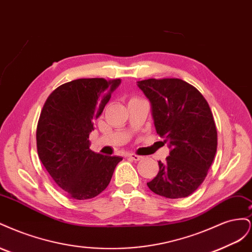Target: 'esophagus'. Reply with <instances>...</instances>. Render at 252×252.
I'll return each mask as SVG.
<instances>
[{
    "instance_id": "1",
    "label": "esophagus",
    "mask_w": 252,
    "mask_h": 252,
    "mask_svg": "<svg viewBox=\"0 0 252 252\" xmlns=\"http://www.w3.org/2000/svg\"><path fill=\"white\" fill-rule=\"evenodd\" d=\"M128 157L130 158H132L133 161H139V159H141V158H142V157H141V156H136V155H134V154L128 155Z\"/></svg>"
}]
</instances>
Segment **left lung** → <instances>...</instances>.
<instances>
[{
  "instance_id": "1",
  "label": "left lung",
  "mask_w": 252,
  "mask_h": 252,
  "mask_svg": "<svg viewBox=\"0 0 252 252\" xmlns=\"http://www.w3.org/2000/svg\"><path fill=\"white\" fill-rule=\"evenodd\" d=\"M136 83L150 102L157 133L170 149L147 186L168 199L186 197L202 184L217 152L218 132L209 105L199 90L181 79Z\"/></svg>"
}]
</instances>
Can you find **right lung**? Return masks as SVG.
<instances>
[{"label": "right lung", "mask_w": 252, "mask_h": 252, "mask_svg": "<svg viewBox=\"0 0 252 252\" xmlns=\"http://www.w3.org/2000/svg\"><path fill=\"white\" fill-rule=\"evenodd\" d=\"M120 84V79H78L58 87L44 105L36 128L37 155L52 180L71 199L100 194L123 159L89 149L94 122Z\"/></svg>", "instance_id": "add662e5"}]
</instances>
